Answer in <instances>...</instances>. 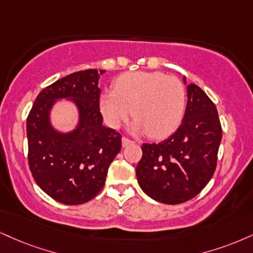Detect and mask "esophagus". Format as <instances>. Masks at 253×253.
Masks as SVG:
<instances>
[{"label": "esophagus", "mask_w": 253, "mask_h": 253, "mask_svg": "<svg viewBox=\"0 0 253 253\" xmlns=\"http://www.w3.org/2000/svg\"><path fill=\"white\" fill-rule=\"evenodd\" d=\"M130 144H134V141H132L130 139L126 138V136H124V138H123V146H124V147H125V146H128Z\"/></svg>", "instance_id": "1"}]
</instances>
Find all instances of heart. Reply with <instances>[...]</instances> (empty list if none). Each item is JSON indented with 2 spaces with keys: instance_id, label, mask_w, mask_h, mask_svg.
<instances>
[{
  "instance_id": "1",
  "label": "heart",
  "mask_w": 253,
  "mask_h": 253,
  "mask_svg": "<svg viewBox=\"0 0 253 253\" xmlns=\"http://www.w3.org/2000/svg\"><path fill=\"white\" fill-rule=\"evenodd\" d=\"M185 102L184 84L176 78L160 72H134L119 77L114 90L101 94L100 111L112 128L120 127L133 112L134 132L164 138L180 124Z\"/></svg>"
}]
</instances>
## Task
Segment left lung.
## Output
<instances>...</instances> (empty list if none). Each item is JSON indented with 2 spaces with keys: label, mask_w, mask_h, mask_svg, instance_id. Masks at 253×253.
<instances>
[{
  "label": "left lung",
  "mask_w": 253,
  "mask_h": 253,
  "mask_svg": "<svg viewBox=\"0 0 253 253\" xmlns=\"http://www.w3.org/2000/svg\"><path fill=\"white\" fill-rule=\"evenodd\" d=\"M221 134L215 105L202 88L190 84L179 128L159 144L141 146L142 158L136 166L141 190L169 205L192 199L213 175Z\"/></svg>",
  "instance_id": "obj_1"
}]
</instances>
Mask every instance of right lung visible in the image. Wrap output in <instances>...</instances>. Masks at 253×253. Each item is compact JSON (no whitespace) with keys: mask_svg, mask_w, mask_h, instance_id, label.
<instances>
[{"mask_svg":"<svg viewBox=\"0 0 253 253\" xmlns=\"http://www.w3.org/2000/svg\"><path fill=\"white\" fill-rule=\"evenodd\" d=\"M86 69L60 79L41 90L27 118L28 163L41 190L56 202L80 205L102 190L108 167L121 150V134L102 125L100 75ZM72 99L79 111L78 126L61 133L51 126V107Z\"/></svg>","mask_w":253,"mask_h":253,"instance_id":"right-lung-1","label":"right lung"}]
</instances>
